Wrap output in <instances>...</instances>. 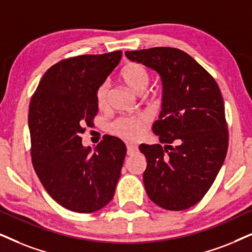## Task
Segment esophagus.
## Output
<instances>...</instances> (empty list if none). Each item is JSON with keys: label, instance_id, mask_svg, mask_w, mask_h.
<instances>
[{"label": "esophagus", "instance_id": "esophagus-1", "mask_svg": "<svg viewBox=\"0 0 252 252\" xmlns=\"http://www.w3.org/2000/svg\"><path fill=\"white\" fill-rule=\"evenodd\" d=\"M137 151H138V148H137L136 144H132V143H128L126 144V154H128V156L135 155Z\"/></svg>", "mask_w": 252, "mask_h": 252}]
</instances>
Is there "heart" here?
I'll list each match as a JSON object with an SVG mask.
<instances>
[{
	"instance_id": "heart-1",
	"label": "heart",
	"mask_w": 252,
	"mask_h": 252,
	"mask_svg": "<svg viewBox=\"0 0 252 252\" xmlns=\"http://www.w3.org/2000/svg\"><path fill=\"white\" fill-rule=\"evenodd\" d=\"M121 80L131 89L133 93L141 95L144 93L150 84V75L148 69L141 63H129L122 68L120 73ZM108 101V86L101 85L96 91V104L100 109L107 107ZM148 122L145 116L138 117H120L110 126V131L114 135L121 137L123 139L133 141L144 131V128Z\"/></svg>"
}]
</instances>
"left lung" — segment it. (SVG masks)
<instances>
[{
    "label": "left lung",
    "mask_w": 252,
    "mask_h": 252,
    "mask_svg": "<svg viewBox=\"0 0 252 252\" xmlns=\"http://www.w3.org/2000/svg\"><path fill=\"white\" fill-rule=\"evenodd\" d=\"M161 82V110L152 126L160 144H141L146 158V194L161 208L184 211L208 192L228 150L224 102L212 75L172 47L126 51ZM174 145L172 146L171 144Z\"/></svg>",
    "instance_id": "8db88e82"
}]
</instances>
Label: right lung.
<instances>
[{
    "instance_id": "right-lung-1",
    "label": "right lung",
    "mask_w": 252,
    "mask_h": 252,
    "mask_svg": "<svg viewBox=\"0 0 252 252\" xmlns=\"http://www.w3.org/2000/svg\"><path fill=\"white\" fill-rule=\"evenodd\" d=\"M122 52L65 59L43 75L29 108L32 164L55 201L76 213L103 208L115 194L126 148L106 136L96 148L81 135L97 114L96 91L119 65Z\"/></svg>"
}]
</instances>
